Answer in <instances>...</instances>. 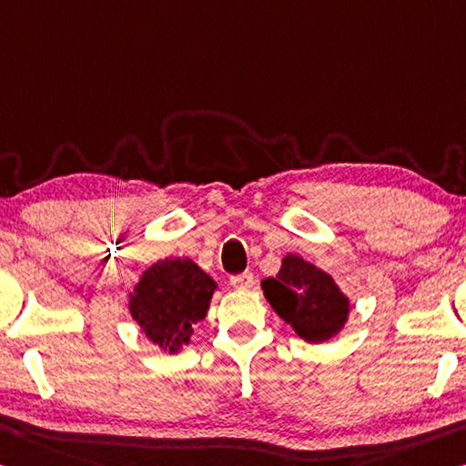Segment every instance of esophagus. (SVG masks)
Returning <instances> with one entry per match:
<instances>
[{
  "instance_id": "obj_1",
  "label": "esophagus",
  "mask_w": 466,
  "mask_h": 466,
  "mask_svg": "<svg viewBox=\"0 0 466 466\" xmlns=\"http://www.w3.org/2000/svg\"><path fill=\"white\" fill-rule=\"evenodd\" d=\"M230 284L236 288V290H248V288L255 286V276L250 271L236 273V276L230 278Z\"/></svg>"
}]
</instances>
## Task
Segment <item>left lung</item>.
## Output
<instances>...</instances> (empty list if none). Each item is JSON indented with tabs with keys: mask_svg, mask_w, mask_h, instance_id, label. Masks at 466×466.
Here are the masks:
<instances>
[{
	"mask_svg": "<svg viewBox=\"0 0 466 466\" xmlns=\"http://www.w3.org/2000/svg\"><path fill=\"white\" fill-rule=\"evenodd\" d=\"M265 299L307 342H326L344 328L349 299L331 276L297 255L284 257L278 276L261 282Z\"/></svg>",
	"mask_w": 466,
	"mask_h": 466,
	"instance_id": "8db88e82",
	"label": "left lung"
}]
</instances>
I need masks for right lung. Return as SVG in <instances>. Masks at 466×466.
I'll return each instance as SVG.
<instances>
[{
	"label": "right lung",
	"mask_w": 466,
	"mask_h": 466,
	"mask_svg": "<svg viewBox=\"0 0 466 466\" xmlns=\"http://www.w3.org/2000/svg\"><path fill=\"white\" fill-rule=\"evenodd\" d=\"M216 288L190 259L157 261L130 294V313L153 344L178 352L188 344L193 323L207 315Z\"/></svg>",
	"instance_id": "add662e5"
}]
</instances>
